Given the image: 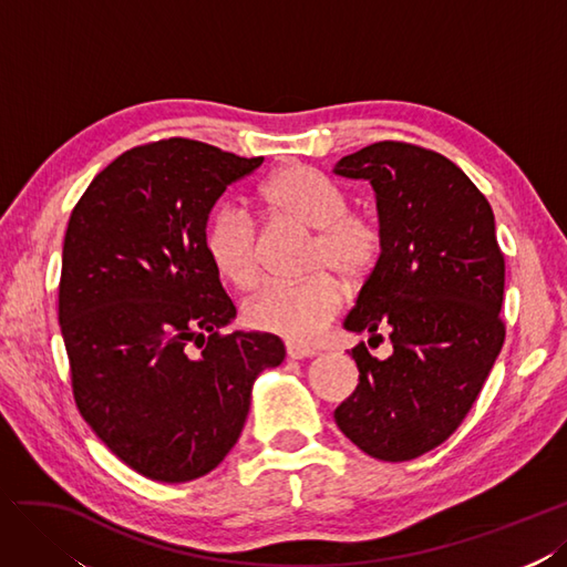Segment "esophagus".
Masks as SVG:
<instances>
[{
  "instance_id": "obj_1",
  "label": "esophagus",
  "mask_w": 567,
  "mask_h": 567,
  "mask_svg": "<svg viewBox=\"0 0 567 567\" xmlns=\"http://www.w3.org/2000/svg\"><path fill=\"white\" fill-rule=\"evenodd\" d=\"M287 355L292 361H301V359H313L316 351L306 349V347H297V344H287Z\"/></svg>"
}]
</instances>
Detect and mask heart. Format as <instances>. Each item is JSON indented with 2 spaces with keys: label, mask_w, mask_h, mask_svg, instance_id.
Returning <instances> with one entry per match:
<instances>
[{
  "label": "heart",
  "mask_w": 567,
  "mask_h": 567,
  "mask_svg": "<svg viewBox=\"0 0 567 567\" xmlns=\"http://www.w3.org/2000/svg\"><path fill=\"white\" fill-rule=\"evenodd\" d=\"M258 202L278 225L313 230L303 282H275L245 306L247 326L289 344H311L342 309V285L361 287L375 272L384 237L378 220L349 208L347 192L322 173L292 164L258 187ZM204 249L223 280L251 289L261 278V237L237 208H220L204 233Z\"/></svg>",
  "instance_id": "b5f03b06"
}]
</instances>
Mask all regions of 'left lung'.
Here are the masks:
<instances>
[{"label": "left lung", "mask_w": 567, "mask_h": 567, "mask_svg": "<svg viewBox=\"0 0 567 567\" xmlns=\"http://www.w3.org/2000/svg\"><path fill=\"white\" fill-rule=\"evenodd\" d=\"M332 173L370 183L384 237L344 330H386L394 347L382 361L351 349L359 384L334 423L368 456L411 461L456 432L504 347L494 214L456 164L406 142L370 144Z\"/></svg>", "instance_id": "left-lung-1"}]
</instances>
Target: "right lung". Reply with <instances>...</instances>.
Instances as JSON below:
<instances>
[{
    "mask_svg": "<svg viewBox=\"0 0 567 567\" xmlns=\"http://www.w3.org/2000/svg\"><path fill=\"white\" fill-rule=\"evenodd\" d=\"M261 164L161 140L109 164L71 214L59 326L73 396L111 454L150 480L212 473L247 423L256 378L285 361L275 334L220 332L237 311L204 249L220 194Z\"/></svg>",
    "mask_w": 567,
    "mask_h": 567,
    "instance_id": "1",
    "label": "right lung"
}]
</instances>
